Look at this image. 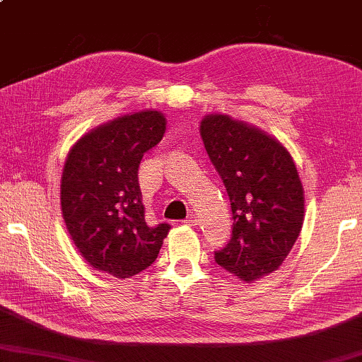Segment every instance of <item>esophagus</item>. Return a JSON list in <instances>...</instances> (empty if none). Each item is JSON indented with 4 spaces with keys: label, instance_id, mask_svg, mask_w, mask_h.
Wrapping results in <instances>:
<instances>
[{
    "label": "esophagus",
    "instance_id": "1",
    "mask_svg": "<svg viewBox=\"0 0 362 362\" xmlns=\"http://www.w3.org/2000/svg\"><path fill=\"white\" fill-rule=\"evenodd\" d=\"M183 223H185V225H188V226H195L198 223V218L195 215H188L185 220H183Z\"/></svg>",
    "mask_w": 362,
    "mask_h": 362
}]
</instances>
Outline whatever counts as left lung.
Returning <instances> with one entry per match:
<instances>
[{
	"label": "left lung",
	"instance_id": "left-lung-1",
	"mask_svg": "<svg viewBox=\"0 0 362 362\" xmlns=\"http://www.w3.org/2000/svg\"><path fill=\"white\" fill-rule=\"evenodd\" d=\"M200 136L233 211L231 239L215 261L244 282L257 281L277 271L302 231L297 167L276 137L228 115L205 116Z\"/></svg>",
	"mask_w": 362,
	"mask_h": 362
}]
</instances>
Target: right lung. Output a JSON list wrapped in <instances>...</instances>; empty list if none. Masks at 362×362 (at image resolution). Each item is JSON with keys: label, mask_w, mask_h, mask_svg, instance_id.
Instances as JSON below:
<instances>
[{"label": "right lung", "mask_w": 362, "mask_h": 362, "mask_svg": "<svg viewBox=\"0 0 362 362\" xmlns=\"http://www.w3.org/2000/svg\"><path fill=\"white\" fill-rule=\"evenodd\" d=\"M165 116L144 110L81 136L70 149L60 206L70 238L96 271L129 279L157 259L170 225L146 223L137 182L142 156L159 144Z\"/></svg>", "instance_id": "add662e5"}]
</instances>
